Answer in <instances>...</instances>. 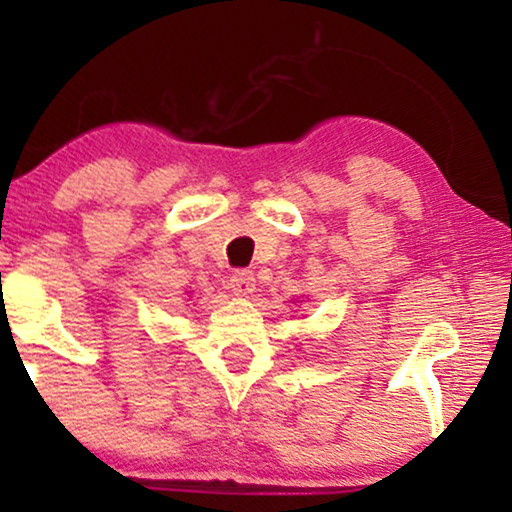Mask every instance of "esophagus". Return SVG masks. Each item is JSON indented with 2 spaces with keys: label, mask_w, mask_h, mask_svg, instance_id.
I'll return each instance as SVG.
<instances>
[{
  "label": "esophagus",
  "mask_w": 512,
  "mask_h": 512,
  "mask_svg": "<svg viewBox=\"0 0 512 512\" xmlns=\"http://www.w3.org/2000/svg\"><path fill=\"white\" fill-rule=\"evenodd\" d=\"M254 289H256L254 272H249V270H237L235 275L230 277V291H233L235 296L247 298L249 293H254Z\"/></svg>",
  "instance_id": "obj_1"
}]
</instances>
